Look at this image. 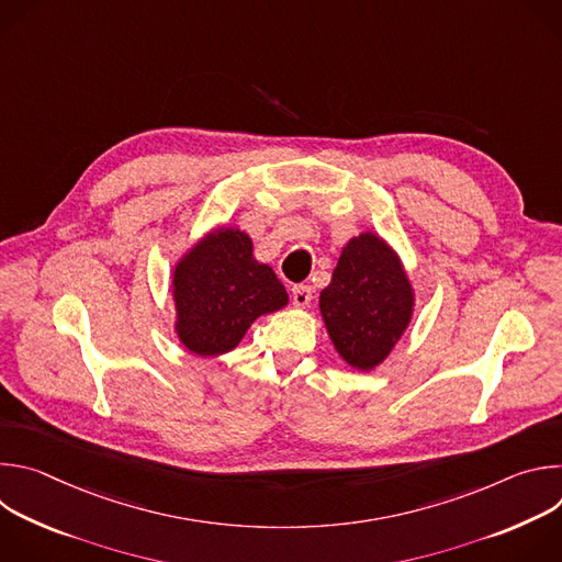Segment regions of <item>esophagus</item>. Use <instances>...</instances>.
Here are the masks:
<instances>
[{"label":"esophagus","mask_w":562,"mask_h":562,"mask_svg":"<svg viewBox=\"0 0 562 562\" xmlns=\"http://www.w3.org/2000/svg\"><path fill=\"white\" fill-rule=\"evenodd\" d=\"M291 300H293V304L295 306H308V302H311V286H306V284H295L293 289H291Z\"/></svg>","instance_id":"34e87169"}]
</instances>
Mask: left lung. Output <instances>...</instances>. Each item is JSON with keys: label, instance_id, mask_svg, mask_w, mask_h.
<instances>
[{"label": "left lung", "instance_id": "left-lung-1", "mask_svg": "<svg viewBox=\"0 0 562 562\" xmlns=\"http://www.w3.org/2000/svg\"><path fill=\"white\" fill-rule=\"evenodd\" d=\"M414 289L397 254L371 231L351 237L319 293L329 338L340 358L360 371L375 369L407 331Z\"/></svg>", "mask_w": 562, "mask_h": 562}]
</instances>
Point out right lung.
Wrapping results in <instances>:
<instances>
[{"label": "right lung", "mask_w": 562, "mask_h": 562, "mask_svg": "<svg viewBox=\"0 0 562 562\" xmlns=\"http://www.w3.org/2000/svg\"><path fill=\"white\" fill-rule=\"evenodd\" d=\"M176 334L195 356L228 353L265 313L289 295L269 265L254 258L251 237L233 226L206 233L173 269Z\"/></svg>", "instance_id": "1"}]
</instances>
